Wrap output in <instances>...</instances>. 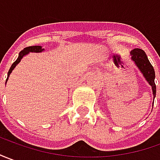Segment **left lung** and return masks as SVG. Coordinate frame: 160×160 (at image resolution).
<instances>
[{"label": "left lung", "mask_w": 160, "mask_h": 160, "mask_svg": "<svg viewBox=\"0 0 160 160\" xmlns=\"http://www.w3.org/2000/svg\"><path fill=\"white\" fill-rule=\"evenodd\" d=\"M132 60L134 62L140 72L143 74L145 80L148 82L152 86V94H153V100L156 97V84L154 82L155 79V71L152 65L148 60V57L145 52L141 48H134L131 51Z\"/></svg>", "instance_id": "1"}]
</instances>
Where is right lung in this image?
Segmentation results:
<instances>
[{
	"label": "right lung",
	"instance_id": "1",
	"mask_svg": "<svg viewBox=\"0 0 160 160\" xmlns=\"http://www.w3.org/2000/svg\"><path fill=\"white\" fill-rule=\"evenodd\" d=\"M44 50V48H42V46H30V47H27V48H23L22 50L21 51V52L19 53V57H18V58L16 59V61L11 65L10 69H9V70H8V78H7V80H6V82L7 81H8V77H9V75L11 74V72H12V70L15 69V66L17 65L18 63H19L20 62H21V60L22 59V57H24V56H26V55H28L29 52H35V53H40V52H42Z\"/></svg>",
	"mask_w": 160,
	"mask_h": 160
}]
</instances>
